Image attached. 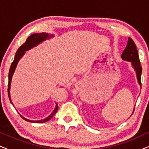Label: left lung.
Here are the masks:
<instances>
[{
  "label": "left lung",
  "mask_w": 149,
  "mask_h": 149,
  "mask_svg": "<svg viewBox=\"0 0 149 149\" xmlns=\"http://www.w3.org/2000/svg\"><path fill=\"white\" fill-rule=\"evenodd\" d=\"M121 58L123 60L131 62L132 66L133 67L136 72V78H137L138 84L141 87V74H142V67L140 66V62L138 56V53L136 49V46L134 43V40L131 38H128L127 46L123 51L121 55ZM132 113V114H133ZM131 117V116H130Z\"/></svg>",
  "instance_id": "1"
}]
</instances>
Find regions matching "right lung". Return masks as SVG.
Instances as JSON below:
<instances>
[{"label": "right lung", "instance_id": "1", "mask_svg": "<svg viewBox=\"0 0 149 149\" xmlns=\"http://www.w3.org/2000/svg\"><path fill=\"white\" fill-rule=\"evenodd\" d=\"M53 37H54V35H53V34L46 33V32L32 34L27 38V39H26V41L24 42V43L22 45L17 49V52H16V54H15V58H14L13 62H12L11 67H10L9 72L8 95H9V100H10V102H11V103L12 104H13V102H11V95H10V89H11V80H12V77H13L14 72H15V68L17 66V64H18V62H19V60L24 56V54H25L26 51L31 49L32 48L37 46L38 45L41 43V42L45 41V40H48V39H49V38H53ZM58 104H56V107H55V109L54 110V111L51 113V115L49 116H48V117H46L45 119H42V120H38V121H32V120L26 119V118L24 117L23 116L21 115H20V116H21L22 119H24L25 121H28V122H31V123H45V122L49 121V120L52 119V118L54 117L55 115H56V113H57V111H58Z\"/></svg>", "mask_w": 149, "mask_h": 149}]
</instances>
